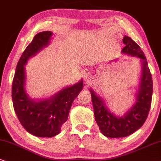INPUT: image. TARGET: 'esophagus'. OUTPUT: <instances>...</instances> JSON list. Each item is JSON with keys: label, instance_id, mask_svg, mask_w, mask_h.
I'll use <instances>...</instances> for the list:
<instances>
[{"label": "esophagus", "instance_id": "1", "mask_svg": "<svg viewBox=\"0 0 161 161\" xmlns=\"http://www.w3.org/2000/svg\"><path fill=\"white\" fill-rule=\"evenodd\" d=\"M84 80H85V85H88L90 84L91 81H92V75H91V73H85L84 74Z\"/></svg>", "mask_w": 161, "mask_h": 161}]
</instances>
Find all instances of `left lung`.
Returning <instances> with one entry per match:
<instances>
[{"label": "left lung", "mask_w": 161, "mask_h": 161, "mask_svg": "<svg viewBox=\"0 0 161 161\" xmlns=\"http://www.w3.org/2000/svg\"><path fill=\"white\" fill-rule=\"evenodd\" d=\"M123 42L125 46L122 53L139 58L142 65L139 89L135 105L123 116L117 117L111 112L104 100L94 91L90 90L96 122L103 135L111 138L127 137L143 125L151 108L153 91L152 74L141 48L129 36H124Z\"/></svg>", "instance_id": "left-lung-1"}]
</instances>
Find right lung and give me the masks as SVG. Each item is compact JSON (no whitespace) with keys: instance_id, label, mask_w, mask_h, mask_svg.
<instances>
[{"instance_id":"right-lung-1","label":"right lung","mask_w":161,"mask_h":161,"mask_svg":"<svg viewBox=\"0 0 161 161\" xmlns=\"http://www.w3.org/2000/svg\"><path fill=\"white\" fill-rule=\"evenodd\" d=\"M53 32L36 34L18 61L12 86V99L18 120L26 131L39 137H52L59 134L68 118L73 102L83 88L82 80L58 91L50 98L34 100L26 92L25 68L30 58L46 47Z\"/></svg>"}]
</instances>
